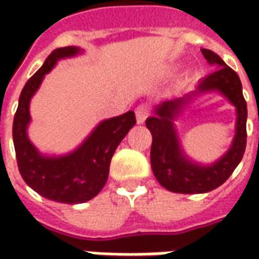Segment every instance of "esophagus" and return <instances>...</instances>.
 <instances>
[{
  "label": "esophagus",
  "mask_w": 259,
  "mask_h": 259,
  "mask_svg": "<svg viewBox=\"0 0 259 259\" xmlns=\"http://www.w3.org/2000/svg\"><path fill=\"white\" fill-rule=\"evenodd\" d=\"M150 115V108L147 104H140L139 107L136 108V119H137V123H144V120L148 118Z\"/></svg>",
  "instance_id": "34e87169"
}]
</instances>
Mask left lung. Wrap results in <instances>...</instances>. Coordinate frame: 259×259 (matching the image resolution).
<instances>
[{"mask_svg":"<svg viewBox=\"0 0 259 259\" xmlns=\"http://www.w3.org/2000/svg\"><path fill=\"white\" fill-rule=\"evenodd\" d=\"M201 53L206 62L217 69L201 80L195 93L221 91L237 111L236 136L225 157L211 166H200L183 155L172 120L182 109L186 98L162 102L155 109V115L146 120V126L152 136L150 155L152 172L159 185L166 190L183 194L206 193L223 185L241 161L247 144V102L243 96L239 74L211 50L202 48Z\"/></svg>","mask_w":259,"mask_h":259,"instance_id":"obj_1","label":"left lung"}]
</instances>
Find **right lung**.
Here are the masks:
<instances>
[{"label": "right lung", "mask_w": 259, "mask_h": 259, "mask_svg": "<svg viewBox=\"0 0 259 259\" xmlns=\"http://www.w3.org/2000/svg\"><path fill=\"white\" fill-rule=\"evenodd\" d=\"M77 53L79 48L64 47L54 50L48 55L41 68L26 81L12 126L16 161L23 180L47 200L64 204L85 202L102 190L108 180L113 152L136 124L135 112L129 111L101 122L90 137L66 157L47 158L38 154L26 135L30 120V98L38 89L44 74L54 68L58 59Z\"/></svg>", "instance_id": "right-lung-1"}]
</instances>
